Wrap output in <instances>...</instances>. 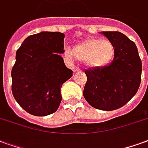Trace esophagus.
<instances>
[{"label":"esophagus","instance_id":"1","mask_svg":"<svg viewBox=\"0 0 148 148\" xmlns=\"http://www.w3.org/2000/svg\"><path fill=\"white\" fill-rule=\"evenodd\" d=\"M73 72L75 73H79V72H81V69H79V68H74V69H73Z\"/></svg>","mask_w":148,"mask_h":148}]
</instances>
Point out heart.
Returning <instances> with one entry per match:
<instances>
[{"mask_svg": "<svg viewBox=\"0 0 148 148\" xmlns=\"http://www.w3.org/2000/svg\"><path fill=\"white\" fill-rule=\"evenodd\" d=\"M115 53L113 43L109 40L90 38L75 46L73 51L65 49L69 58L73 57L79 61H85L90 68H102L112 61Z\"/></svg>", "mask_w": 148, "mask_h": 148, "instance_id": "1", "label": "heart"}]
</instances>
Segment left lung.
Masks as SVG:
<instances>
[{
  "label": "left lung",
  "mask_w": 148,
  "mask_h": 148,
  "mask_svg": "<svg viewBox=\"0 0 148 148\" xmlns=\"http://www.w3.org/2000/svg\"><path fill=\"white\" fill-rule=\"evenodd\" d=\"M102 34L114 45V60L109 65L85 70L84 97L94 108L110 111L122 107L136 94L142 62L136 44L125 34L119 31Z\"/></svg>",
  "instance_id": "obj_1"
}]
</instances>
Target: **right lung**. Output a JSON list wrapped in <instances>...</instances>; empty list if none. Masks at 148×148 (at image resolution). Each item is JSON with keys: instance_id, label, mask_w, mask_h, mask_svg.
<instances>
[{"instance_id": "1", "label": "right lung", "mask_w": 148, "mask_h": 148, "mask_svg": "<svg viewBox=\"0 0 148 148\" xmlns=\"http://www.w3.org/2000/svg\"><path fill=\"white\" fill-rule=\"evenodd\" d=\"M64 34L42 31L27 38L16 54L12 69V91L30 114L43 117L58 110L61 88L73 75L64 63Z\"/></svg>"}]
</instances>
